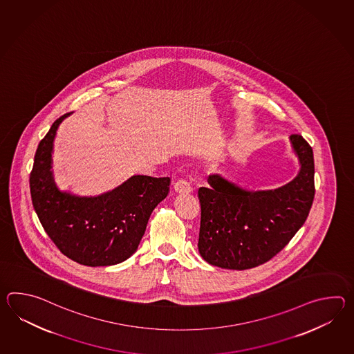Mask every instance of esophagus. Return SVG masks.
I'll return each instance as SVG.
<instances>
[{
	"mask_svg": "<svg viewBox=\"0 0 354 354\" xmlns=\"http://www.w3.org/2000/svg\"><path fill=\"white\" fill-rule=\"evenodd\" d=\"M174 189L176 193H180V194H189L193 192V187H192L190 181L187 179H179V180L175 181Z\"/></svg>",
	"mask_w": 354,
	"mask_h": 354,
	"instance_id": "1",
	"label": "esophagus"
}]
</instances>
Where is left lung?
<instances>
[{
	"label": "left lung",
	"mask_w": 354,
	"mask_h": 354,
	"mask_svg": "<svg viewBox=\"0 0 354 354\" xmlns=\"http://www.w3.org/2000/svg\"><path fill=\"white\" fill-rule=\"evenodd\" d=\"M299 173L274 190L252 192L220 175L198 190V249L216 267L244 270L272 259L305 223L315 196L314 153L302 136H290Z\"/></svg>",
	"instance_id": "obj_1"
}]
</instances>
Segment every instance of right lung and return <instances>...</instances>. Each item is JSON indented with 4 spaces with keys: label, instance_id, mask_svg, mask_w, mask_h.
<instances>
[{
    "label": "right lung",
    "instance_id": "right-lung-1",
    "mask_svg": "<svg viewBox=\"0 0 354 354\" xmlns=\"http://www.w3.org/2000/svg\"><path fill=\"white\" fill-rule=\"evenodd\" d=\"M70 114L55 120L37 149L29 180L32 207L63 255L87 267L114 266L137 250L151 213L169 194L170 178L134 175L97 196L58 190L50 170L53 141Z\"/></svg>",
    "mask_w": 354,
    "mask_h": 354
}]
</instances>
